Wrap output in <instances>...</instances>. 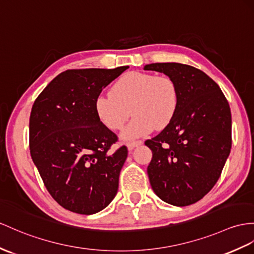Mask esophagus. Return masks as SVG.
<instances>
[{"mask_svg":"<svg viewBox=\"0 0 254 254\" xmlns=\"http://www.w3.org/2000/svg\"><path fill=\"white\" fill-rule=\"evenodd\" d=\"M141 143H142V141H141V140H137V141H129V142H127L126 145H127V147H128V150H129V151H131V150H133V148H134L135 146L140 145Z\"/></svg>","mask_w":254,"mask_h":254,"instance_id":"obj_1","label":"esophagus"}]
</instances>
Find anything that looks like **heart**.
Returning <instances> with one entry per match:
<instances>
[{
    "mask_svg": "<svg viewBox=\"0 0 254 254\" xmlns=\"http://www.w3.org/2000/svg\"><path fill=\"white\" fill-rule=\"evenodd\" d=\"M180 101L176 82L168 76L129 72L117 79L111 95H100L95 102L98 119L111 130H120L131 114L134 116L124 130L125 139L162 129L174 119Z\"/></svg>",
    "mask_w": 254,
    "mask_h": 254,
    "instance_id": "obj_1",
    "label": "heart"
}]
</instances>
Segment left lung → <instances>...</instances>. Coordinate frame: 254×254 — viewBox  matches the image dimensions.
Wrapping results in <instances>:
<instances>
[{
	"instance_id": "obj_1",
	"label": "left lung",
	"mask_w": 254,
	"mask_h": 254,
	"mask_svg": "<svg viewBox=\"0 0 254 254\" xmlns=\"http://www.w3.org/2000/svg\"><path fill=\"white\" fill-rule=\"evenodd\" d=\"M144 70L174 79L180 95L174 119L145 141L153 153L147 166L151 187L170 205H191L211 190L230 155V104L219 85L194 66L165 63L146 64Z\"/></svg>"
}]
</instances>
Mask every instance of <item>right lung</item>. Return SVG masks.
<instances>
[{"instance_id": "add662e5", "label": "right lung", "mask_w": 254, "mask_h": 254, "mask_svg": "<svg viewBox=\"0 0 254 254\" xmlns=\"http://www.w3.org/2000/svg\"><path fill=\"white\" fill-rule=\"evenodd\" d=\"M129 66L73 69L56 76L35 99L30 115V153L49 194L60 206L94 214L113 200L125 145L98 119L95 102Z\"/></svg>"}]
</instances>
